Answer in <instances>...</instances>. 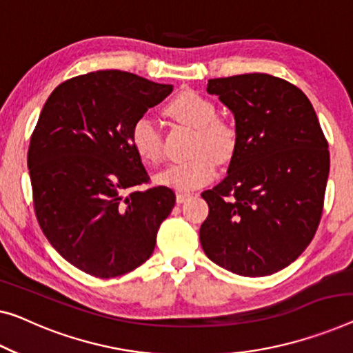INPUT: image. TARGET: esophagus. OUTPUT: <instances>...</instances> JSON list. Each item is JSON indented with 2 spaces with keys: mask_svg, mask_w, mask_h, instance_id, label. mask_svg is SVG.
<instances>
[{
  "mask_svg": "<svg viewBox=\"0 0 353 353\" xmlns=\"http://www.w3.org/2000/svg\"><path fill=\"white\" fill-rule=\"evenodd\" d=\"M192 196V193L190 192H177L176 193V201L181 204V203H183V201H187L188 198Z\"/></svg>",
  "mask_w": 353,
  "mask_h": 353,
  "instance_id": "obj_1",
  "label": "esophagus"
}]
</instances>
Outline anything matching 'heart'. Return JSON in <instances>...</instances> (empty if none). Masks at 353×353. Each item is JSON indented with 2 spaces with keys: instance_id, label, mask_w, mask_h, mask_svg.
<instances>
[{
  "instance_id": "obj_1",
  "label": "heart",
  "mask_w": 353,
  "mask_h": 353,
  "mask_svg": "<svg viewBox=\"0 0 353 353\" xmlns=\"http://www.w3.org/2000/svg\"><path fill=\"white\" fill-rule=\"evenodd\" d=\"M166 114L177 123L196 130L190 160L174 163L155 177L157 183L176 190H193L215 176L219 163H227L238 149V130L228 120L215 117L217 109L210 99L194 92H182L166 106ZM130 141L136 154L147 163H159L163 157L161 133L155 123L141 117L131 126Z\"/></svg>"
}]
</instances>
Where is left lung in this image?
<instances>
[{"label": "left lung", "instance_id": "8db88e82", "mask_svg": "<svg viewBox=\"0 0 353 353\" xmlns=\"http://www.w3.org/2000/svg\"><path fill=\"white\" fill-rule=\"evenodd\" d=\"M234 115L238 149L206 199L204 254L245 277L283 270L311 244L323 210L330 152L317 114L293 83L263 72L210 79Z\"/></svg>", "mask_w": 353, "mask_h": 353}]
</instances>
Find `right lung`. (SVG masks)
I'll use <instances>...</instances> for the list:
<instances>
[{
	"mask_svg": "<svg viewBox=\"0 0 353 353\" xmlns=\"http://www.w3.org/2000/svg\"><path fill=\"white\" fill-rule=\"evenodd\" d=\"M172 85L109 70L65 81L50 93L31 134L28 170L36 219L72 266L109 279L149 260L176 194L149 182L131 126Z\"/></svg>",
	"mask_w": 353,
	"mask_h": 353,
	"instance_id": "add662e5",
	"label": "right lung"
}]
</instances>
